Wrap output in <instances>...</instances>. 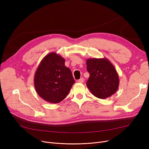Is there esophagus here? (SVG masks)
Returning a JSON list of instances; mask_svg holds the SVG:
<instances>
[{
    "mask_svg": "<svg viewBox=\"0 0 149 149\" xmlns=\"http://www.w3.org/2000/svg\"><path fill=\"white\" fill-rule=\"evenodd\" d=\"M78 82L80 83H83L84 82V79H83V78H81L80 80H78Z\"/></svg>",
    "mask_w": 149,
    "mask_h": 149,
    "instance_id": "obj_1",
    "label": "esophagus"
}]
</instances>
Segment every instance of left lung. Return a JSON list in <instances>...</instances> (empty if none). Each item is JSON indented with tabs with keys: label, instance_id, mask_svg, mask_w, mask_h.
<instances>
[{
	"label": "left lung",
	"instance_id": "left-lung-1",
	"mask_svg": "<svg viewBox=\"0 0 149 149\" xmlns=\"http://www.w3.org/2000/svg\"><path fill=\"white\" fill-rule=\"evenodd\" d=\"M86 67L90 74L86 85L95 97L106 99L118 90L119 76L112 63L107 58H88Z\"/></svg>",
	"mask_w": 149,
	"mask_h": 149
}]
</instances>
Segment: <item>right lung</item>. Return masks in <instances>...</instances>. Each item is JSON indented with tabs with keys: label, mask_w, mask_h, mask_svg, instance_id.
<instances>
[{
	"label": "right lung",
	"mask_w": 149,
	"mask_h": 149,
	"mask_svg": "<svg viewBox=\"0 0 149 149\" xmlns=\"http://www.w3.org/2000/svg\"><path fill=\"white\" fill-rule=\"evenodd\" d=\"M65 60L50 52L42 60L35 72L34 82L37 94L47 102L56 104L68 95L75 80Z\"/></svg>",
	"instance_id": "add662e5"
}]
</instances>
